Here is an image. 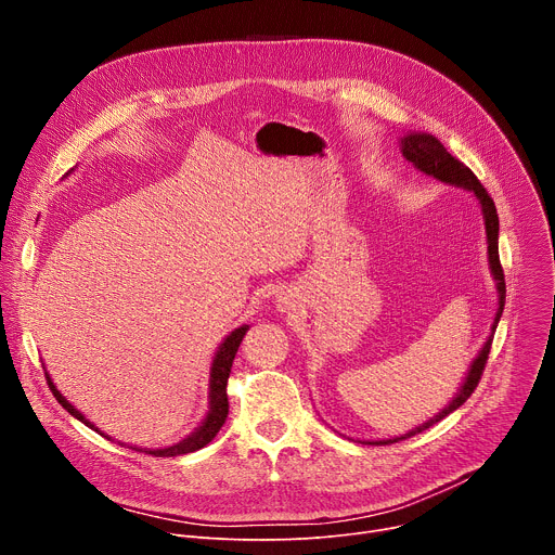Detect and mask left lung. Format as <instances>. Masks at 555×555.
<instances>
[{
    "instance_id": "obj_1",
    "label": "left lung",
    "mask_w": 555,
    "mask_h": 555,
    "mask_svg": "<svg viewBox=\"0 0 555 555\" xmlns=\"http://www.w3.org/2000/svg\"><path fill=\"white\" fill-rule=\"evenodd\" d=\"M402 153L406 155V160L413 163L420 171L437 178L439 182L463 186V189H467V191H472L474 195H477V199L481 202L483 217H486V234H488V259H490V268H492V274L496 279V287H499V311L494 315L492 336L483 345V349L477 356V360L472 362V366L467 371V377H465L461 390L456 392V398L439 415H435L433 420H428L426 424L417 426L415 430H411V433H406L402 437L382 439V441H364V443H377V446L379 443H384V446L386 443H395V441H400V439H409V437H413L417 433H424L426 428L435 426L437 422L448 417L452 411L463 406V402L469 398V395L474 392V388H477L479 382H481V375L486 371L488 356H490V349H492L494 332H496V325L501 321V313H503V307H505V274H503V266H501V259H499V215H496V206H494V199L490 197V193L483 189L479 178L474 176L461 160H456L454 155H450L446 151V146L437 138H433L430 133H409V135H404L402 138Z\"/></svg>"
}]
</instances>
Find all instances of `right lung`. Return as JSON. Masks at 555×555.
<instances>
[{"mask_svg": "<svg viewBox=\"0 0 555 555\" xmlns=\"http://www.w3.org/2000/svg\"><path fill=\"white\" fill-rule=\"evenodd\" d=\"M246 332H248V325H244V327H240V330H234V332L221 343V347H219V351H217V356H215V360H212V369H210V411H208L204 424H202L191 437H186L184 441H180L178 446L163 448V450H144L146 454H153V456H178V454L195 452V450L204 448L206 443H210V441L215 439V435L219 433V428L223 426V422H225V417H228V392H225V386H228L232 360H234L236 349H240V345H242ZM46 377H48V386H50L52 395L56 398V402H59L69 415H74L78 422H83V424L90 426L92 430L101 433L92 422H88L81 413H78V411L63 398V395L56 390V386L52 384V379H50L48 373H46ZM101 435H103V433H101ZM107 439H109V437H107Z\"/></svg>", "mask_w": 555, "mask_h": 555, "instance_id": "1", "label": "right lung"}]
</instances>
